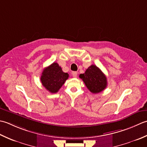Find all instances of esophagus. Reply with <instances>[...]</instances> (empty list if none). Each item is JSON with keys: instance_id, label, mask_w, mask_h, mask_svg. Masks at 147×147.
<instances>
[{"instance_id": "esophagus-1", "label": "esophagus", "mask_w": 147, "mask_h": 147, "mask_svg": "<svg viewBox=\"0 0 147 147\" xmlns=\"http://www.w3.org/2000/svg\"><path fill=\"white\" fill-rule=\"evenodd\" d=\"M72 76L74 77H77V71H73V72H72Z\"/></svg>"}]
</instances>
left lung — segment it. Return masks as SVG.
<instances>
[{
	"mask_svg": "<svg viewBox=\"0 0 147 147\" xmlns=\"http://www.w3.org/2000/svg\"><path fill=\"white\" fill-rule=\"evenodd\" d=\"M87 88L92 93L96 94L107 88V80L105 74L94 65H92L79 76Z\"/></svg>",
	"mask_w": 147,
	"mask_h": 147,
	"instance_id": "obj_1",
	"label": "left lung"
}]
</instances>
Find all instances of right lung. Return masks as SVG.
<instances>
[{"mask_svg": "<svg viewBox=\"0 0 147 147\" xmlns=\"http://www.w3.org/2000/svg\"><path fill=\"white\" fill-rule=\"evenodd\" d=\"M69 75L63 71L62 68L57 63L54 62L49 67L44 68L40 80L42 84L51 93H56L59 91Z\"/></svg>", "mask_w": 147, "mask_h": 147, "instance_id": "right-lung-1", "label": "right lung"}]
</instances>
